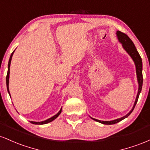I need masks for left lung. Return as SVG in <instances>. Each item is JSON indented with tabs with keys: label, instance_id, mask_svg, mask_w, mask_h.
I'll use <instances>...</instances> for the list:
<instances>
[{
	"label": "left lung",
	"instance_id": "1",
	"mask_svg": "<svg viewBox=\"0 0 150 150\" xmlns=\"http://www.w3.org/2000/svg\"><path fill=\"white\" fill-rule=\"evenodd\" d=\"M116 35L117 38H118V41L121 43L123 48L125 50L127 53L130 55V57L132 58V59L133 60L134 63H135V68H136V74H137V82H138V92H137V97H136L135 103H134L133 107L131 109V111L129 112L128 114H126L125 116L120 118H118V119L110 120V121H104V120H99L95 118H92L93 120H96V121L99 122V123H103V124L106 125H111V124H115V123H118L120 120L125 119V118H127L130 113H132V111H133L134 108H135L136 104H137V100H138L139 95H140L141 90H142V82H143V77H142V58H141L140 54H139L138 51L136 49L135 45H134L133 42H132L131 39L128 37V35L123 33V32H120V31H117L116 32Z\"/></svg>",
	"mask_w": 150,
	"mask_h": 150
}]
</instances>
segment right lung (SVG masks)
Here are the masks:
<instances>
[{
    "instance_id": "1",
    "label": "right lung",
    "mask_w": 150,
    "mask_h": 150,
    "mask_svg": "<svg viewBox=\"0 0 150 150\" xmlns=\"http://www.w3.org/2000/svg\"><path fill=\"white\" fill-rule=\"evenodd\" d=\"M15 52V51H13V53H11V56H10V59H9V62H8V73H7V76H6V85H7V89H8V92L10 94V92H9V77H10V63H11V60H12V57H13V53ZM61 111H62V108H61V110H60L59 111H58V113L57 114H56L55 116H53V117H51V118H49V119L46 120H44V121H42V122H35V121H30V123H32V124H36V125H43V124H46V123H50V122L53 121V120L56 119L57 117L59 116L60 114H61Z\"/></svg>"
}]
</instances>
